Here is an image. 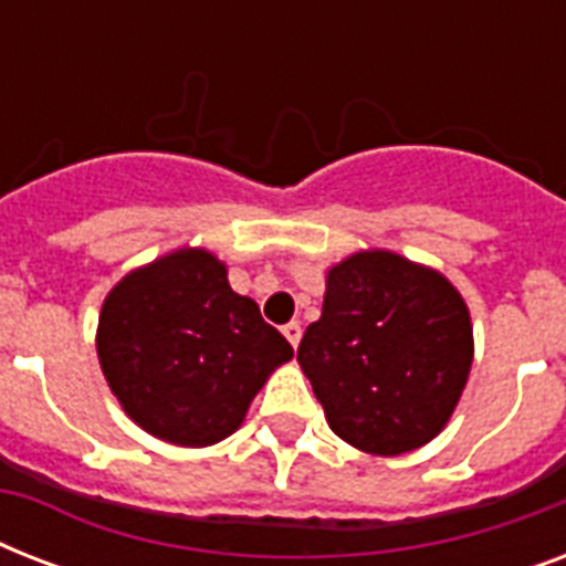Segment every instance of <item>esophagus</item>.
<instances>
[{
  "mask_svg": "<svg viewBox=\"0 0 566 566\" xmlns=\"http://www.w3.org/2000/svg\"><path fill=\"white\" fill-rule=\"evenodd\" d=\"M282 332H284V337L291 340L293 349H296V346H300V340H302V326H300V323L293 319V323H287V326H284Z\"/></svg>",
  "mask_w": 566,
  "mask_h": 566,
  "instance_id": "obj_1",
  "label": "esophagus"
}]
</instances>
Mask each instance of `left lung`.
I'll list each match as a JSON object with an SVG mask.
<instances>
[{"label": "left lung", "mask_w": 566, "mask_h": 566, "mask_svg": "<svg viewBox=\"0 0 566 566\" xmlns=\"http://www.w3.org/2000/svg\"><path fill=\"white\" fill-rule=\"evenodd\" d=\"M302 370L337 438L373 455L429 443L455 411L473 364L461 293L394 252H358L328 270Z\"/></svg>", "instance_id": "obj_1"}]
</instances>
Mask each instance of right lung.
I'll list each match as a JSON object with an SVG mask.
<instances>
[{"label": "right lung", "mask_w": 566, "mask_h": 566, "mask_svg": "<svg viewBox=\"0 0 566 566\" xmlns=\"http://www.w3.org/2000/svg\"><path fill=\"white\" fill-rule=\"evenodd\" d=\"M102 373L132 420L179 447L229 438L293 346L229 287L205 249H179L108 293L96 335Z\"/></svg>", "instance_id": "1"}]
</instances>
